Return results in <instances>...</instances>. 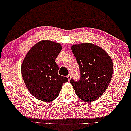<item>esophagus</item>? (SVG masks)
<instances>
[{
  "instance_id": "1",
  "label": "esophagus",
  "mask_w": 131,
  "mask_h": 131,
  "mask_svg": "<svg viewBox=\"0 0 131 131\" xmlns=\"http://www.w3.org/2000/svg\"><path fill=\"white\" fill-rule=\"evenodd\" d=\"M67 78H68V79H69V80H70V79L71 78V74H69V75H68V76H67Z\"/></svg>"
}]
</instances>
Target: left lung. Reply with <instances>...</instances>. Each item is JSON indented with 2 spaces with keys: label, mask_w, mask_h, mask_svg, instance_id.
<instances>
[{
  "label": "left lung",
  "mask_w": 131,
  "mask_h": 131,
  "mask_svg": "<svg viewBox=\"0 0 131 131\" xmlns=\"http://www.w3.org/2000/svg\"><path fill=\"white\" fill-rule=\"evenodd\" d=\"M80 71L78 81L70 83L80 99L93 101L104 94L113 72L110 57L100 46L92 43L73 45L71 48Z\"/></svg>",
  "instance_id": "left-lung-1"
}]
</instances>
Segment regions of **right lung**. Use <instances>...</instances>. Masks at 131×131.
<instances>
[{"label":"right lung","instance_id":"add662e5","mask_svg":"<svg viewBox=\"0 0 131 131\" xmlns=\"http://www.w3.org/2000/svg\"><path fill=\"white\" fill-rule=\"evenodd\" d=\"M60 43L42 40L35 45L27 53L21 65L23 80L28 91L37 99L45 102L54 100L66 77L58 74L55 60L61 51Z\"/></svg>","mask_w":131,"mask_h":131}]
</instances>
